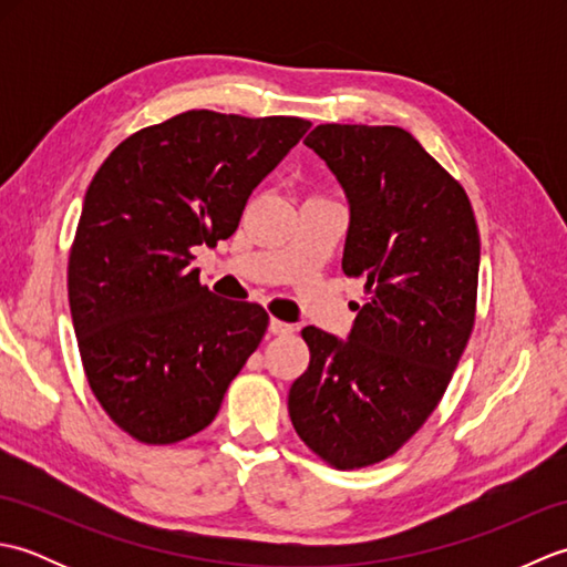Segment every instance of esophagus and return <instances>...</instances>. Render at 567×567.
Instances as JSON below:
<instances>
[{
	"label": "esophagus",
	"instance_id": "34e87169",
	"mask_svg": "<svg viewBox=\"0 0 567 567\" xmlns=\"http://www.w3.org/2000/svg\"><path fill=\"white\" fill-rule=\"evenodd\" d=\"M292 331H295L292 323L280 321V319H270V333H275V336H290Z\"/></svg>",
	"mask_w": 567,
	"mask_h": 567
}]
</instances>
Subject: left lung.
<instances>
[{
	"instance_id": "1",
	"label": "left lung",
	"mask_w": 567,
	"mask_h": 567,
	"mask_svg": "<svg viewBox=\"0 0 567 567\" xmlns=\"http://www.w3.org/2000/svg\"><path fill=\"white\" fill-rule=\"evenodd\" d=\"M351 202L341 268L365 280L351 339L307 327L287 396L336 470L388 461L424 426L475 327L480 231L463 185L400 126L319 124L305 138Z\"/></svg>"
}]
</instances>
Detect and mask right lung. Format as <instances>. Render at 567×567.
Segmentation results:
<instances>
[{
	"mask_svg": "<svg viewBox=\"0 0 567 567\" xmlns=\"http://www.w3.org/2000/svg\"><path fill=\"white\" fill-rule=\"evenodd\" d=\"M311 124L192 110L124 138L84 195L68 260L90 390L148 445L207 429L268 331L260 305L209 292L192 248L231 236L250 192Z\"/></svg>",
	"mask_w": 567,
	"mask_h": 567,
	"instance_id": "1",
	"label": "right lung"
}]
</instances>
